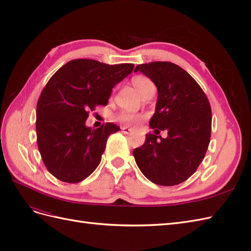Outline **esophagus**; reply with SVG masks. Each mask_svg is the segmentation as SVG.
I'll return each instance as SVG.
<instances>
[{"mask_svg": "<svg viewBox=\"0 0 251 251\" xmlns=\"http://www.w3.org/2000/svg\"><path fill=\"white\" fill-rule=\"evenodd\" d=\"M121 130H123V133H125V134L134 133L133 128H130V127H127V126H123V127H121Z\"/></svg>", "mask_w": 251, "mask_h": 251, "instance_id": "34e87169", "label": "esophagus"}]
</instances>
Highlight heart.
<instances>
[{
    "label": "heart",
    "instance_id": "1",
    "mask_svg": "<svg viewBox=\"0 0 251 251\" xmlns=\"http://www.w3.org/2000/svg\"><path fill=\"white\" fill-rule=\"evenodd\" d=\"M134 87L136 88V90L138 91L139 94L143 93L144 91L149 88L155 87L153 81H151L150 78L144 77V76H136L133 78L132 80ZM140 115L137 113L134 112H130V111H124L121 112L119 115L116 117V119L118 121H120L121 124H124L126 126H135L139 123L140 120Z\"/></svg>",
    "mask_w": 251,
    "mask_h": 251
}]
</instances>
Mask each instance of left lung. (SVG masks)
<instances>
[{
	"label": "left lung",
	"mask_w": 251,
	"mask_h": 251,
	"mask_svg": "<svg viewBox=\"0 0 251 251\" xmlns=\"http://www.w3.org/2000/svg\"><path fill=\"white\" fill-rule=\"evenodd\" d=\"M151 78L158 91L150 120L154 134H147L133 151L139 170L158 185L182 183L197 171L206 153L211 132V109L206 95L191 75L170 62L136 66L134 72ZM160 130L168 137L158 136Z\"/></svg>",
	"instance_id": "left-lung-1"
}]
</instances>
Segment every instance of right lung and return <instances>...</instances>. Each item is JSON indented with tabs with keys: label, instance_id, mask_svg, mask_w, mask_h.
<instances>
[{
	"label": "right lung",
	"instance_id": "1",
	"mask_svg": "<svg viewBox=\"0 0 251 251\" xmlns=\"http://www.w3.org/2000/svg\"><path fill=\"white\" fill-rule=\"evenodd\" d=\"M134 69L133 64L107 65L73 59L52 75L36 105L37 147L53 176L77 183L100 163L108 137L120 130L112 123L86 126L90 110L107 104L112 89Z\"/></svg>",
	"mask_w": 251,
	"mask_h": 251
}]
</instances>
